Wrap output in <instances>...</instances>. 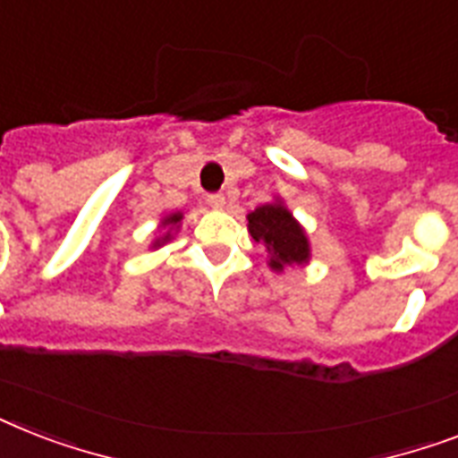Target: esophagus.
Masks as SVG:
<instances>
[{
  "instance_id": "34e87169",
  "label": "esophagus",
  "mask_w": 458,
  "mask_h": 458,
  "mask_svg": "<svg viewBox=\"0 0 458 458\" xmlns=\"http://www.w3.org/2000/svg\"><path fill=\"white\" fill-rule=\"evenodd\" d=\"M207 201H208V204H211V207H214V208H223V207H225V197H223L221 192L208 194Z\"/></svg>"
}]
</instances>
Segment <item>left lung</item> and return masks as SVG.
Masks as SVG:
<instances>
[{
    "label": "left lung",
    "mask_w": 458,
    "mask_h": 458,
    "mask_svg": "<svg viewBox=\"0 0 458 458\" xmlns=\"http://www.w3.org/2000/svg\"><path fill=\"white\" fill-rule=\"evenodd\" d=\"M247 230L254 242L268 251V268L283 273L287 266H306L311 261V242L304 225L293 216L280 197L247 214Z\"/></svg>",
    "instance_id": "obj_1"
}]
</instances>
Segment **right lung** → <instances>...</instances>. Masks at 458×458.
<instances>
[{"label": "right lung", "instance_id": "right-lung-1", "mask_svg": "<svg viewBox=\"0 0 458 458\" xmlns=\"http://www.w3.org/2000/svg\"><path fill=\"white\" fill-rule=\"evenodd\" d=\"M180 223H182V211H173V214L161 216V221H158V235L152 240L149 250H158V247L171 242L173 237L178 235Z\"/></svg>", "mask_w": 458, "mask_h": 458}]
</instances>
